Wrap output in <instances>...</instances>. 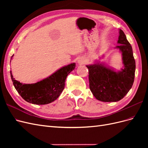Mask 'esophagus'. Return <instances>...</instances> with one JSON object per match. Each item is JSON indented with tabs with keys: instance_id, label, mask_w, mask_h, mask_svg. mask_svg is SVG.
Instances as JSON below:
<instances>
[{
	"instance_id": "34e87169",
	"label": "esophagus",
	"mask_w": 148,
	"mask_h": 148,
	"mask_svg": "<svg viewBox=\"0 0 148 148\" xmlns=\"http://www.w3.org/2000/svg\"><path fill=\"white\" fill-rule=\"evenodd\" d=\"M84 62H85V60L84 59H83V58H80V59L78 60V62L79 64H83L84 63Z\"/></svg>"
}]
</instances>
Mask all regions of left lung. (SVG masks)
I'll return each mask as SVG.
<instances>
[{"label": "left lung", "instance_id": "obj_1", "mask_svg": "<svg viewBox=\"0 0 148 148\" xmlns=\"http://www.w3.org/2000/svg\"><path fill=\"white\" fill-rule=\"evenodd\" d=\"M116 46L122 52L123 67L115 71L104 65L96 63L86 65L89 70V88L96 99L102 102H117L125 97L132 87L136 69L132 46L123 31L119 30Z\"/></svg>", "mask_w": 148, "mask_h": 148}]
</instances>
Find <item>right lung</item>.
Listing matches in <instances>:
<instances>
[{"mask_svg":"<svg viewBox=\"0 0 148 148\" xmlns=\"http://www.w3.org/2000/svg\"><path fill=\"white\" fill-rule=\"evenodd\" d=\"M75 68V63L64 66L49 77L33 84H23L16 81L11 71L10 76L16 90L23 99L34 104L44 105L59 97L65 88L66 77Z\"/></svg>","mask_w":148,"mask_h":148,"instance_id":"obj_1","label":"right lung"}]
</instances>
